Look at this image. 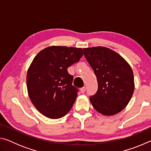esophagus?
Here are the masks:
<instances>
[{"label":"esophagus","mask_w":151,"mask_h":151,"mask_svg":"<svg viewBox=\"0 0 151 151\" xmlns=\"http://www.w3.org/2000/svg\"><path fill=\"white\" fill-rule=\"evenodd\" d=\"M81 91L82 93H85V92L86 91V87H85V86H83V88H81Z\"/></svg>","instance_id":"esophagus-1"}]
</instances>
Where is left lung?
I'll return each mask as SVG.
<instances>
[{
  "label": "left lung",
  "instance_id": "8db88e82",
  "mask_svg": "<svg viewBox=\"0 0 151 151\" xmlns=\"http://www.w3.org/2000/svg\"><path fill=\"white\" fill-rule=\"evenodd\" d=\"M83 50L99 85L96 93L90 97L92 105L103 115L119 113L129 104L134 93V76L131 66L109 48L91 47Z\"/></svg>",
  "mask_w": 151,
  "mask_h": 151
}]
</instances>
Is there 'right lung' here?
I'll use <instances>...</instances> for the list:
<instances>
[{"mask_svg":"<svg viewBox=\"0 0 151 151\" xmlns=\"http://www.w3.org/2000/svg\"><path fill=\"white\" fill-rule=\"evenodd\" d=\"M83 55L81 48L50 46L34 58L27 71L28 94L33 105L52 119L65 116L77 97L67 68Z\"/></svg>","mask_w":151,"mask_h":151,"instance_id":"1","label":"right lung"}]
</instances>
